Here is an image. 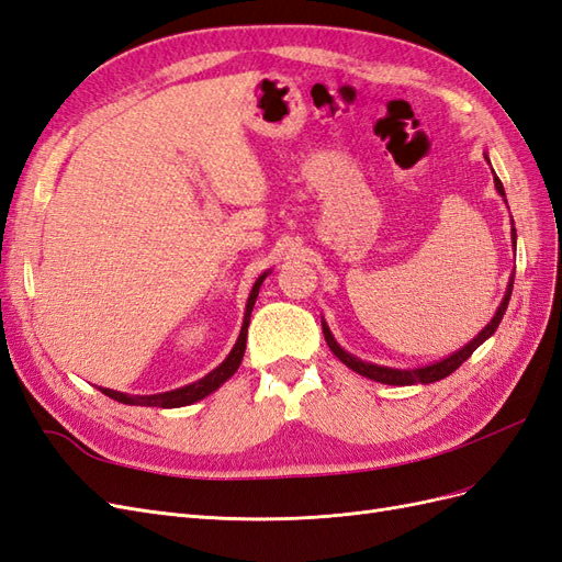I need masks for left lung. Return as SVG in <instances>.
Returning <instances> with one entry per match:
<instances>
[{"label":"left lung","instance_id":"left-lung-1","mask_svg":"<svg viewBox=\"0 0 562 562\" xmlns=\"http://www.w3.org/2000/svg\"><path fill=\"white\" fill-rule=\"evenodd\" d=\"M485 159H487V157H485ZM495 187H497V192H499L502 196H506V194H504V184H502V180H499L497 176H495ZM504 201H506V199H504ZM512 241H514V246H516V229H512ZM512 291H514V277L508 279L506 295H504V300H502V304H499L497 314L492 316V321L487 323V326H485L479 335H475L467 347H462L459 351L450 353L448 359H443V361H436V363H429V366H424V368H413V370L386 368V366H375V363H368V361L356 359V356H351L349 351H345L342 347L337 345V339L333 337L330 328L326 326V321H321V326H323V335H326V342H328L330 351H333V353L337 356V359L342 361L347 368H351L353 372H359V375H363V378H368V380L382 382V384H394V386L431 384V382H438V380H443V378L452 375V372H454L459 366H462V363L469 359V356H471L475 349H479L492 333H495V330L499 328V323H502V318H504V312H506V307H508V300H512Z\"/></svg>","mask_w":562,"mask_h":562}]
</instances>
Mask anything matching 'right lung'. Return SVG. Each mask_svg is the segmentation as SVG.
Listing matches in <instances>:
<instances>
[{
	"mask_svg": "<svg viewBox=\"0 0 562 562\" xmlns=\"http://www.w3.org/2000/svg\"><path fill=\"white\" fill-rule=\"evenodd\" d=\"M269 271H265V274L255 281L252 291L248 295V302H246V314H244V326H241V333H239V339H236L234 349L229 351L227 359L220 363L215 370H211L206 378L196 380L194 384H187V386H180V389H173V391H164V394H149V396H131V394H122V391H114V389H103L100 386V391H103L105 396L119 401V403H126V405H147V407H182V405H192L201 398H206L209 394H213L215 389H220V384H225L236 370H239L241 366V359H244V351H246V337H248V323H250V312L255 307V300H258V293H260V285L262 281L267 279Z\"/></svg>",
	"mask_w": 562,
	"mask_h": 562,
	"instance_id": "obj_1",
	"label": "right lung"
}]
</instances>
